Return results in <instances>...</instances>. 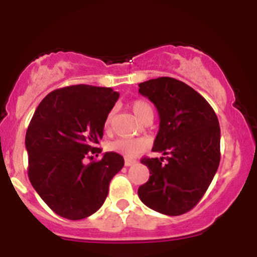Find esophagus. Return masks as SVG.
Returning a JSON list of instances; mask_svg holds the SVG:
<instances>
[{
    "mask_svg": "<svg viewBox=\"0 0 257 257\" xmlns=\"http://www.w3.org/2000/svg\"><path fill=\"white\" fill-rule=\"evenodd\" d=\"M137 163H138L137 159H133V158H125V159H124V164H125V167L134 166V164H137Z\"/></svg>",
    "mask_w": 257,
    "mask_h": 257,
    "instance_id": "1",
    "label": "esophagus"
}]
</instances>
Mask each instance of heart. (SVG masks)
<instances>
[{
  "mask_svg": "<svg viewBox=\"0 0 257 257\" xmlns=\"http://www.w3.org/2000/svg\"><path fill=\"white\" fill-rule=\"evenodd\" d=\"M133 112L141 122H144L149 117L153 118V110L151 105L145 100H134L131 105ZM112 112L107 114L105 119V131H108L111 125ZM146 149V141L143 139H117V140L111 141L107 145V150L111 152L119 153V155L125 156V157H134Z\"/></svg>",
  "mask_w": 257,
  "mask_h": 257,
  "instance_id": "obj_1",
  "label": "heart"
}]
</instances>
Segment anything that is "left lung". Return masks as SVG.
<instances>
[{"instance_id": "obj_1", "label": "left lung", "mask_w": 257, "mask_h": 257, "mask_svg": "<svg viewBox=\"0 0 257 257\" xmlns=\"http://www.w3.org/2000/svg\"><path fill=\"white\" fill-rule=\"evenodd\" d=\"M139 93L157 107L161 122L152 151L166 156L141 159L150 179L139 187V198L152 210L178 216L197 205L216 174L219 119L209 102L179 79H150L139 84Z\"/></svg>"}]
</instances>
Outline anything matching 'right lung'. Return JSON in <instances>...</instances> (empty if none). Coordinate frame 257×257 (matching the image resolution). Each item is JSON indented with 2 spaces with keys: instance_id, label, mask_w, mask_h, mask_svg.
<instances>
[{
  "instance_id": "1",
  "label": "right lung",
  "mask_w": 257,
  "mask_h": 257,
  "mask_svg": "<svg viewBox=\"0 0 257 257\" xmlns=\"http://www.w3.org/2000/svg\"><path fill=\"white\" fill-rule=\"evenodd\" d=\"M119 98L112 88L77 84L51 91L37 106L26 131L29 179L41 198L59 216L81 220L104 204L111 179L124 166L116 152L100 161L96 145Z\"/></svg>"
}]
</instances>
